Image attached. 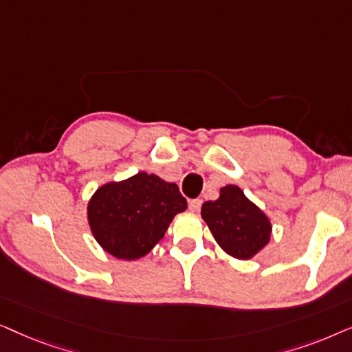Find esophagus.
<instances>
[{
	"mask_svg": "<svg viewBox=\"0 0 352 352\" xmlns=\"http://www.w3.org/2000/svg\"><path fill=\"white\" fill-rule=\"evenodd\" d=\"M200 206H201V199H192L189 201V210L192 213H197V211H200Z\"/></svg>",
	"mask_w": 352,
	"mask_h": 352,
	"instance_id": "34e87169",
	"label": "esophagus"
}]
</instances>
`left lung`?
Returning a JSON list of instances; mask_svg holds the SVG:
<instances>
[{"mask_svg":"<svg viewBox=\"0 0 352 352\" xmlns=\"http://www.w3.org/2000/svg\"><path fill=\"white\" fill-rule=\"evenodd\" d=\"M201 218L219 247L239 259L254 256L271 237L272 228L267 216L237 186H226L218 200L205 201Z\"/></svg>","mask_w":352,"mask_h":352,"instance_id":"1","label":"left lung"}]
</instances>
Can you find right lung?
<instances>
[{
    "instance_id": "right-lung-1",
    "label": "right lung",
    "mask_w": 352,
    "mask_h": 352,
    "mask_svg": "<svg viewBox=\"0 0 352 352\" xmlns=\"http://www.w3.org/2000/svg\"><path fill=\"white\" fill-rule=\"evenodd\" d=\"M186 208L187 200L175 182L142 171L99 187L88 204V221L105 252L129 261L146 256Z\"/></svg>"
}]
</instances>
